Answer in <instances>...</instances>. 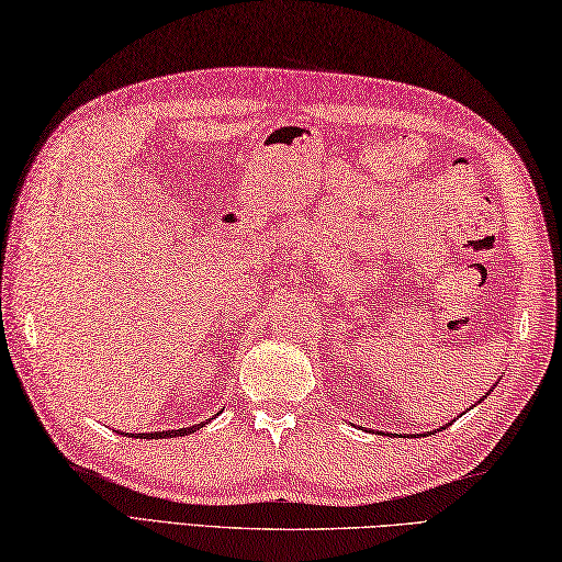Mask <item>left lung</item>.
<instances>
[{
  "label": "left lung",
  "mask_w": 562,
  "mask_h": 562,
  "mask_svg": "<svg viewBox=\"0 0 562 562\" xmlns=\"http://www.w3.org/2000/svg\"><path fill=\"white\" fill-rule=\"evenodd\" d=\"M487 397V393L483 395V397H480V400H485ZM480 400H477V403H480ZM441 429H446V427H439V429H434V431H427V434H437V431H441Z\"/></svg>",
  "instance_id": "left-lung-1"
}]
</instances>
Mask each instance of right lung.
Here are the masks:
<instances>
[{"label": "right lung", "mask_w": 562, "mask_h": 562, "mask_svg": "<svg viewBox=\"0 0 562 562\" xmlns=\"http://www.w3.org/2000/svg\"><path fill=\"white\" fill-rule=\"evenodd\" d=\"M213 419V417H211ZM211 419L201 422V425H191V427H184V429H162V431H147V434H133V437H140V439H175V437H187V434H193L196 429L209 425Z\"/></svg>", "instance_id": "obj_1"}]
</instances>
